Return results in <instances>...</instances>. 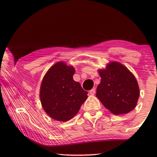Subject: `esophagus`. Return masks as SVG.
Segmentation results:
<instances>
[{
    "label": "esophagus",
    "instance_id": "34e87169",
    "mask_svg": "<svg viewBox=\"0 0 157 157\" xmlns=\"http://www.w3.org/2000/svg\"><path fill=\"white\" fill-rule=\"evenodd\" d=\"M95 93H96V89H94V88L89 91V94H91V95H94V94H95Z\"/></svg>",
    "mask_w": 157,
    "mask_h": 157
}]
</instances>
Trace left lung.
Masks as SVG:
<instances>
[{
    "instance_id": "obj_1",
    "label": "left lung",
    "mask_w": 157,
    "mask_h": 157,
    "mask_svg": "<svg viewBox=\"0 0 157 157\" xmlns=\"http://www.w3.org/2000/svg\"><path fill=\"white\" fill-rule=\"evenodd\" d=\"M98 73L101 81L96 96L103 105L116 115L132 111L140 92L136 79L130 71L121 63L111 62Z\"/></svg>"
}]
</instances>
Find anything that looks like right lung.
<instances>
[{"label": "right lung", "instance_id": "obj_1", "mask_svg": "<svg viewBox=\"0 0 157 157\" xmlns=\"http://www.w3.org/2000/svg\"><path fill=\"white\" fill-rule=\"evenodd\" d=\"M74 73V67L58 62L42 81L40 90L42 106L47 114L57 121L71 119L88 98V92L73 79Z\"/></svg>", "mask_w": 157, "mask_h": 157}]
</instances>
